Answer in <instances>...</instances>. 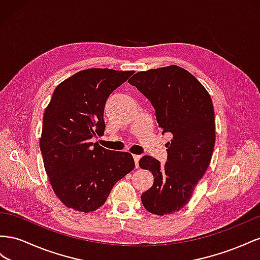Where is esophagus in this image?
I'll return each instance as SVG.
<instances>
[{"label": "esophagus", "mask_w": 260, "mask_h": 260, "mask_svg": "<svg viewBox=\"0 0 260 260\" xmlns=\"http://www.w3.org/2000/svg\"><path fill=\"white\" fill-rule=\"evenodd\" d=\"M133 158H134L135 166L138 169L139 168V160H140V158H142V155H140V154H134V155H133Z\"/></svg>", "instance_id": "esophagus-1"}]
</instances>
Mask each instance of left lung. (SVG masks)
Segmentation results:
<instances>
[{"instance_id": "left-lung-1", "label": "left lung", "mask_w": 260, "mask_h": 260, "mask_svg": "<svg viewBox=\"0 0 260 260\" xmlns=\"http://www.w3.org/2000/svg\"><path fill=\"white\" fill-rule=\"evenodd\" d=\"M128 83L150 100L167 143L165 166L144 155L139 167L153 175L151 188L143 192L145 208L158 216L181 210L191 198L198 181L209 167L216 124L210 94L195 76L180 66L136 73Z\"/></svg>"}]
</instances>
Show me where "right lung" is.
Instances as JSON below:
<instances>
[{
	"label": "right lung",
	"mask_w": 260,
	"mask_h": 260,
	"mask_svg": "<svg viewBox=\"0 0 260 260\" xmlns=\"http://www.w3.org/2000/svg\"><path fill=\"white\" fill-rule=\"evenodd\" d=\"M134 71L88 69L65 79L44 111L40 150L57 198L69 208L91 212L106 203L117 181L135 168L128 152L91 143L106 129L103 111L111 92Z\"/></svg>",
	"instance_id": "add662e5"
}]
</instances>
